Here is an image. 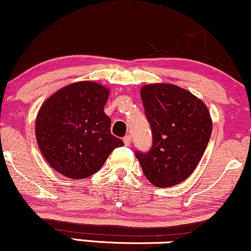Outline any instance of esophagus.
Returning <instances> with one entry per match:
<instances>
[{"mask_svg":"<svg viewBox=\"0 0 251 251\" xmlns=\"http://www.w3.org/2000/svg\"><path fill=\"white\" fill-rule=\"evenodd\" d=\"M123 142H125V144L126 145V147H129L131 143V136L130 135H126L125 138H123Z\"/></svg>","mask_w":251,"mask_h":251,"instance_id":"1","label":"esophagus"}]
</instances>
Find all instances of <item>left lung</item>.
<instances>
[{
	"label": "left lung",
	"mask_w": 251,
	"mask_h": 251,
	"mask_svg": "<svg viewBox=\"0 0 251 251\" xmlns=\"http://www.w3.org/2000/svg\"><path fill=\"white\" fill-rule=\"evenodd\" d=\"M141 98L153 143L149 152L136 151V158L151 184L175 186L190 177L205 152L211 114L199 98L172 83L144 85Z\"/></svg>",
	"instance_id": "8db88e82"
}]
</instances>
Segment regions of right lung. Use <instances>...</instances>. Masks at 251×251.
I'll use <instances>...</instances> for the list:
<instances>
[{"label":"right lung","mask_w":251,"mask_h":251,"mask_svg":"<svg viewBox=\"0 0 251 251\" xmlns=\"http://www.w3.org/2000/svg\"><path fill=\"white\" fill-rule=\"evenodd\" d=\"M109 88L78 81L60 88L43 102L36 117L39 150L54 171L71 179L97 173L115 148L125 145L111 135L103 108Z\"/></svg>","instance_id":"add662e5"}]
</instances>
